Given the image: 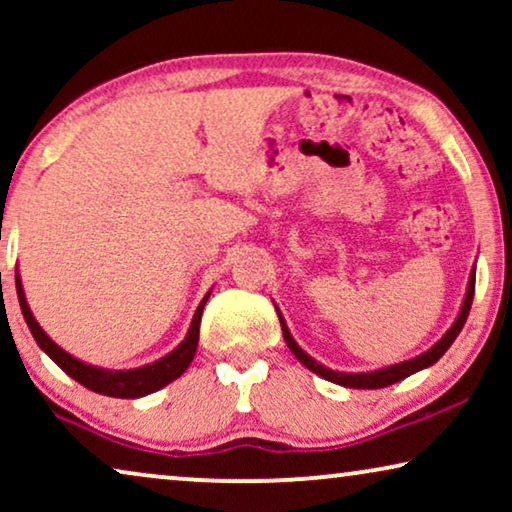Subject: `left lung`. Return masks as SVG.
I'll return each mask as SVG.
<instances>
[{
    "instance_id": "1",
    "label": "left lung",
    "mask_w": 512,
    "mask_h": 512,
    "mask_svg": "<svg viewBox=\"0 0 512 512\" xmlns=\"http://www.w3.org/2000/svg\"><path fill=\"white\" fill-rule=\"evenodd\" d=\"M473 296H475V272H471V279H468L466 300H464V305H461L459 317H457V321H454V324H452L450 331H447V333L443 335V338H440V340L436 342V345H433V347L429 349V352L419 354V356H415V359H410V361L396 363V366L375 370V373H335V370L321 366V363L314 361L310 354H305L303 349L298 347V342L291 338L289 328H286L282 317H279V324H282L284 340H286V345H289V349L293 352V356H296V359H298L300 363H303L305 368H310L312 373L321 375V377H324V380H328V382L340 384V387H349V389H382V387H389V384H394V382L405 380V377L412 375V373H417V370L429 368L431 363H436V361L440 359V356H443V354L447 352V349H450L454 338H457L459 331H461V328H464V324H466V317H468V312H471V305H473Z\"/></svg>"
}]
</instances>
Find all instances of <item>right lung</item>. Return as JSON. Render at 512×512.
Returning <instances> with one entry per match:
<instances>
[{
  "instance_id": "1",
  "label": "right lung",
  "mask_w": 512,
  "mask_h": 512,
  "mask_svg": "<svg viewBox=\"0 0 512 512\" xmlns=\"http://www.w3.org/2000/svg\"><path fill=\"white\" fill-rule=\"evenodd\" d=\"M16 291H18V300H20V310H23V317L30 326V331L37 340V345L44 349V352L51 356V359L58 363V366L65 370L69 377H74L76 382L83 384V387L90 391H97V394L104 396H114V398H139L146 394H153V391L163 389L165 384H170L172 380L184 373V370L191 366L195 349H198V335H200V319H202V307H205L209 293L202 298V303L195 310V317L191 321V328H188L186 340L181 345L170 352L163 359L151 363V366L144 368H135V370H102L95 366H88L74 356H69L67 352L55 345V342L48 338V335L41 331V326L37 324V319L32 317L30 305L25 300V291L23 284H20V277L16 275Z\"/></svg>"
}]
</instances>
